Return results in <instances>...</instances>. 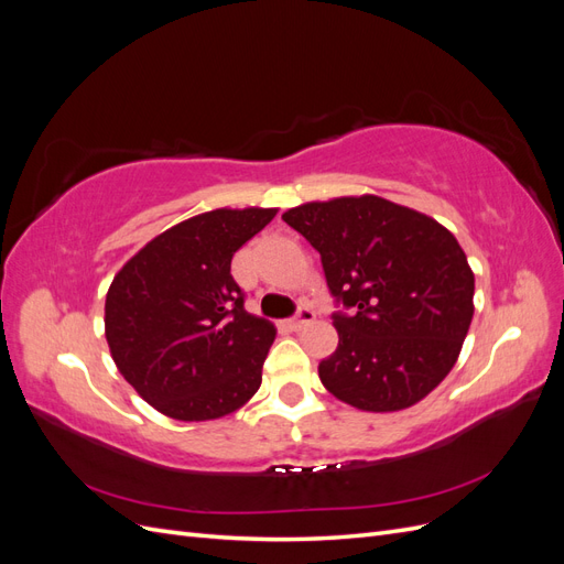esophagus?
<instances>
[{
  "mask_svg": "<svg viewBox=\"0 0 564 564\" xmlns=\"http://www.w3.org/2000/svg\"><path fill=\"white\" fill-rule=\"evenodd\" d=\"M311 322H315V313L311 308H299V313L294 317L286 319V327L294 332H301L305 324H311Z\"/></svg>",
  "mask_w": 564,
  "mask_h": 564,
  "instance_id": "1",
  "label": "esophagus"
}]
</instances>
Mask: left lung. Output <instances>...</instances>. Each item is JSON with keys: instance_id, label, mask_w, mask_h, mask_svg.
<instances>
[{"instance_id": "8db88e82", "label": "left lung", "mask_w": 564, "mask_h": 564, "mask_svg": "<svg viewBox=\"0 0 564 564\" xmlns=\"http://www.w3.org/2000/svg\"><path fill=\"white\" fill-rule=\"evenodd\" d=\"M322 259L346 313L338 348L317 371L334 398L362 412L421 402L458 360L473 319L475 275L435 218L377 195L305 202L282 214Z\"/></svg>"}]
</instances>
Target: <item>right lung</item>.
<instances>
[{"label": "right lung", "mask_w": 564, "mask_h": 564, "mask_svg": "<svg viewBox=\"0 0 564 564\" xmlns=\"http://www.w3.org/2000/svg\"><path fill=\"white\" fill-rule=\"evenodd\" d=\"M278 209H214L150 240L106 296V338L119 373L160 414L212 421L261 386L275 327L245 311L235 251Z\"/></svg>", "instance_id": "1"}]
</instances>
